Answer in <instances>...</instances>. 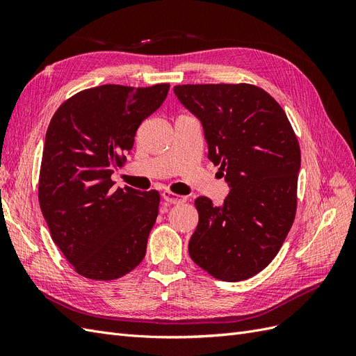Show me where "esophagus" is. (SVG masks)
Here are the masks:
<instances>
[{"label": "esophagus", "mask_w": 356, "mask_h": 356, "mask_svg": "<svg viewBox=\"0 0 356 356\" xmlns=\"http://www.w3.org/2000/svg\"><path fill=\"white\" fill-rule=\"evenodd\" d=\"M161 197H163V200H166L168 203H172V204L184 203V202L187 200V197H186V196L174 195V193H170V191H163V193H161Z\"/></svg>", "instance_id": "esophagus-1"}]
</instances>
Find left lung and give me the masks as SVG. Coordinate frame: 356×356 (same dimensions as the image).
Segmentation results:
<instances>
[{
  "mask_svg": "<svg viewBox=\"0 0 356 356\" xmlns=\"http://www.w3.org/2000/svg\"><path fill=\"white\" fill-rule=\"evenodd\" d=\"M178 101L203 127L208 159L230 193L217 207L196 199L191 260L221 281H243L270 264L293 225L300 147L286 114L251 84L175 86Z\"/></svg>",
  "mask_w": 356,
  "mask_h": 356,
  "instance_id": "8db88e82",
  "label": "left lung"
}]
</instances>
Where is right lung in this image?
<instances>
[{"mask_svg":"<svg viewBox=\"0 0 356 356\" xmlns=\"http://www.w3.org/2000/svg\"><path fill=\"white\" fill-rule=\"evenodd\" d=\"M169 84H104L63 102L46 132L38 200L51 239L79 275L122 277L143 261L159 213L156 190L114 188L139 124L163 104Z\"/></svg>","mask_w":356,"mask_h":356,"instance_id":"add662e5","label":"right lung"}]
</instances>
